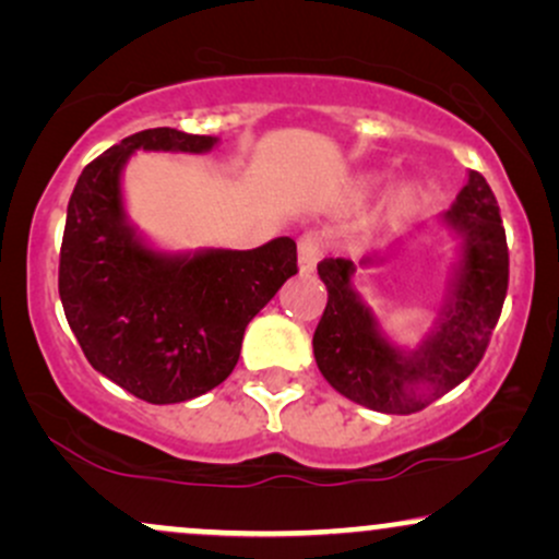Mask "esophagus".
Returning <instances> with one entry per match:
<instances>
[{
    "label": "esophagus",
    "instance_id": "34e87169",
    "mask_svg": "<svg viewBox=\"0 0 559 559\" xmlns=\"http://www.w3.org/2000/svg\"><path fill=\"white\" fill-rule=\"evenodd\" d=\"M320 258H323V243H320L318 236H312V234L301 236V239L297 241L299 271L301 273H312V271H316Z\"/></svg>",
    "mask_w": 559,
    "mask_h": 559
}]
</instances>
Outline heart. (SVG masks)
<instances>
[{
    "mask_svg": "<svg viewBox=\"0 0 559 559\" xmlns=\"http://www.w3.org/2000/svg\"><path fill=\"white\" fill-rule=\"evenodd\" d=\"M376 183H378L376 178H370V181H365V189H373ZM415 199H418V191H415V186H409V183L394 186V189H391L389 197H386V215L389 217L407 215L409 207L415 204Z\"/></svg>",
    "mask_w": 559,
    "mask_h": 559,
    "instance_id": "1",
    "label": "heart"
}]
</instances>
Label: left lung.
I'll use <instances>...</instances> for the list:
<instances>
[{"label": "left lung", "instance_id": "left-lung-1", "mask_svg": "<svg viewBox=\"0 0 559 559\" xmlns=\"http://www.w3.org/2000/svg\"><path fill=\"white\" fill-rule=\"evenodd\" d=\"M457 241V260L431 329L415 346H400L378 323L373 307L355 288L357 271L386 260L394 243L360 260H323L318 275L329 288L312 352L325 381L346 400L386 415H409L465 381L484 357L502 312L510 258L486 178L467 170V183L447 213L436 217Z\"/></svg>", "mask_w": 559, "mask_h": 559}]
</instances>
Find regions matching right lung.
<instances>
[{
    "label": "right lung",
    "mask_w": 559,
    "mask_h": 559,
    "mask_svg": "<svg viewBox=\"0 0 559 559\" xmlns=\"http://www.w3.org/2000/svg\"><path fill=\"white\" fill-rule=\"evenodd\" d=\"M217 136L150 128L86 165L68 202L60 299L94 370L152 404L207 394L239 362L241 338L297 273L288 236L258 249L168 252L133 226L123 170L136 152L204 155Z\"/></svg>",
    "instance_id": "right-lung-1"
}]
</instances>
